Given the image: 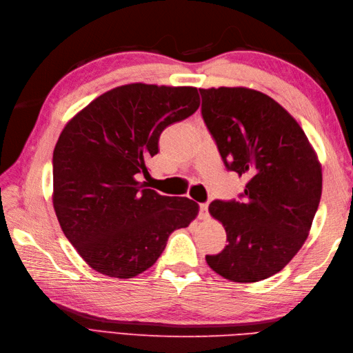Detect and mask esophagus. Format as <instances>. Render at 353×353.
<instances>
[{"instance_id":"1","label":"esophagus","mask_w":353,"mask_h":353,"mask_svg":"<svg viewBox=\"0 0 353 353\" xmlns=\"http://www.w3.org/2000/svg\"><path fill=\"white\" fill-rule=\"evenodd\" d=\"M208 203H200V219H203V220H206L208 216H209V214H208Z\"/></svg>"}]
</instances>
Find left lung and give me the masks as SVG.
<instances>
[{"label": "left lung", "mask_w": 353, "mask_h": 353, "mask_svg": "<svg viewBox=\"0 0 353 353\" xmlns=\"http://www.w3.org/2000/svg\"><path fill=\"white\" fill-rule=\"evenodd\" d=\"M201 115L226 168L247 179L241 200H215L209 214L228 235L206 254L232 282L276 274L301 250L321 197V165L299 123L272 97L249 88L200 89Z\"/></svg>", "instance_id": "1"}]
</instances>
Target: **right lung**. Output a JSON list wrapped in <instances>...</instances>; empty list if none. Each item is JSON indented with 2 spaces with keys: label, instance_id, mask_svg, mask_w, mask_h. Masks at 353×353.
Here are the masks:
<instances>
[{
  "label": "right lung",
  "instance_id": "obj_1",
  "mask_svg": "<svg viewBox=\"0 0 353 353\" xmlns=\"http://www.w3.org/2000/svg\"><path fill=\"white\" fill-rule=\"evenodd\" d=\"M200 106L197 88L130 83L97 97L65 125L52 153V206L68 241L104 276L130 279L188 228L199 205L142 188L165 127Z\"/></svg>",
  "mask_w": 353,
  "mask_h": 353
}]
</instances>
